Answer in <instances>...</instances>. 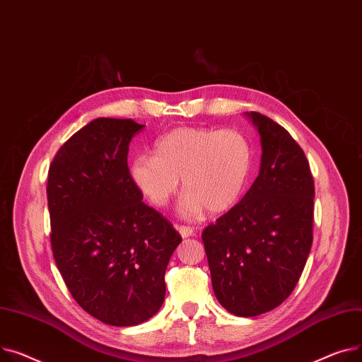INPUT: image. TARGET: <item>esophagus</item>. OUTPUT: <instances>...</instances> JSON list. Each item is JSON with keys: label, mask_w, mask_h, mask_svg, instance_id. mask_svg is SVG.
Returning a JSON list of instances; mask_svg holds the SVG:
<instances>
[{"label": "esophagus", "mask_w": 362, "mask_h": 362, "mask_svg": "<svg viewBox=\"0 0 362 362\" xmlns=\"http://www.w3.org/2000/svg\"><path fill=\"white\" fill-rule=\"evenodd\" d=\"M177 230L180 232V235L182 238H188V237H193L194 235V229L189 228V226H184V225H175Z\"/></svg>", "instance_id": "obj_1"}]
</instances>
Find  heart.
Masks as SVG:
<instances>
[{
	"label": "heart",
	"instance_id": "heart-1",
	"mask_svg": "<svg viewBox=\"0 0 362 362\" xmlns=\"http://www.w3.org/2000/svg\"><path fill=\"white\" fill-rule=\"evenodd\" d=\"M252 165L254 148L244 133L182 127L156 140L155 156H136L130 175L156 207L168 204L182 180L184 216H199L204 209L219 215L243 197Z\"/></svg>",
	"mask_w": 362,
	"mask_h": 362
}]
</instances>
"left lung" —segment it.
Returning a JSON list of instances; mask_svg holds the SVG:
<instances>
[{"label":"left lung","mask_w":362,"mask_h":362,"mask_svg":"<svg viewBox=\"0 0 362 362\" xmlns=\"http://www.w3.org/2000/svg\"><path fill=\"white\" fill-rule=\"evenodd\" d=\"M244 115L260 134L259 177L202 238L219 304L254 317L281 305L300 281L313 244L314 181L282 125L259 112Z\"/></svg>","instance_id":"1"}]
</instances>
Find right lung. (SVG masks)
Returning <instances> with one entry per match:
<instances>
[{"label":"right lung","instance_id":"add662e5","mask_svg":"<svg viewBox=\"0 0 362 362\" xmlns=\"http://www.w3.org/2000/svg\"><path fill=\"white\" fill-rule=\"evenodd\" d=\"M144 125L96 118L55 155L48 174L51 245L77 304L102 323L136 326L165 300V270L182 238L144 204L127 155Z\"/></svg>","mask_w":362,"mask_h":362}]
</instances>
